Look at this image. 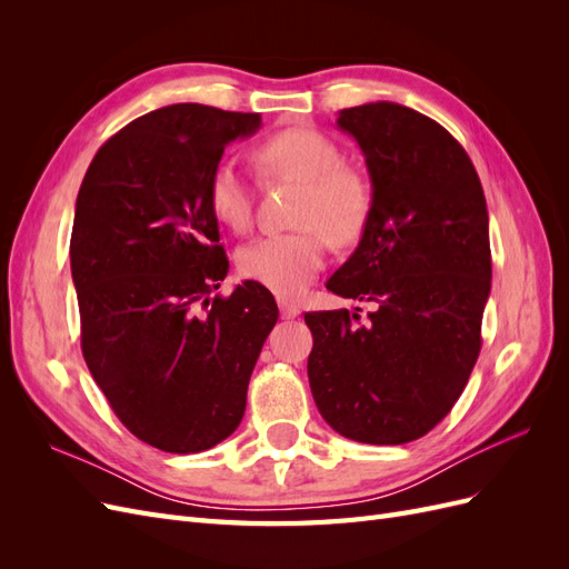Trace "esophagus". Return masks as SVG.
I'll use <instances>...</instances> for the list:
<instances>
[{"mask_svg":"<svg viewBox=\"0 0 569 569\" xmlns=\"http://www.w3.org/2000/svg\"><path fill=\"white\" fill-rule=\"evenodd\" d=\"M278 306H280V316H282L284 320H291V318H297V316L301 313V308H299L295 301H289V299H284V297L278 299Z\"/></svg>","mask_w":569,"mask_h":569,"instance_id":"esophagus-1","label":"esophagus"}]
</instances>
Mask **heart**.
<instances>
[{"label":"heart","instance_id":"heart-1","mask_svg":"<svg viewBox=\"0 0 569 569\" xmlns=\"http://www.w3.org/2000/svg\"><path fill=\"white\" fill-rule=\"evenodd\" d=\"M253 161L268 178L299 182L291 222L297 230L258 237L237 253L247 280L297 297L311 284L327 258V239L351 247L363 237L375 189L363 170L343 163L339 144L316 128H284L253 149ZM206 201L218 222L244 232L253 213L251 184L234 163L218 161L206 182Z\"/></svg>","mask_w":569,"mask_h":569}]
</instances>
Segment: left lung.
Returning <instances> with one entry per match:
<instances>
[{
  "label": "left lung",
  "instance_id": "8db88e82",
  "mask_svg": "<svg viewBox=\"0 0 569 569\" xmlns=\"http://www.w3.org/2000/svg\"><path fill=\"white\" fill-rule=\"evenodd\" d=\"M375 206L327 289L375 311L306 313L308 382L325 422L360 443L425 437L449 416L481 349L491 291L485 189L456 137L391 101L343 109Z\"/></svg>",
  "mask_w": 569,
  "mask_h": 569
}]
</instances>
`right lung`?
Masks as SVG:
<instances>
[{
	"label": "right lung",
	"mask_w": 569,
	"mask_h": 569,
	"mask_svg": "<svg viewBox=\"0 0 569 569\" xmlns=\"http://www.w3.org/2000/svg\"><path fill=\"white\" fill-rule=\"evenodd\" d=\"M258 113L173 104L99 147L76 201L71 272L80 347L130 432L168 453H199L242 422L249 377L278 322L270 291L228 274L206 182Z\"/></svg>",
	"instance_id": "add662e5"
}]
</instances>
